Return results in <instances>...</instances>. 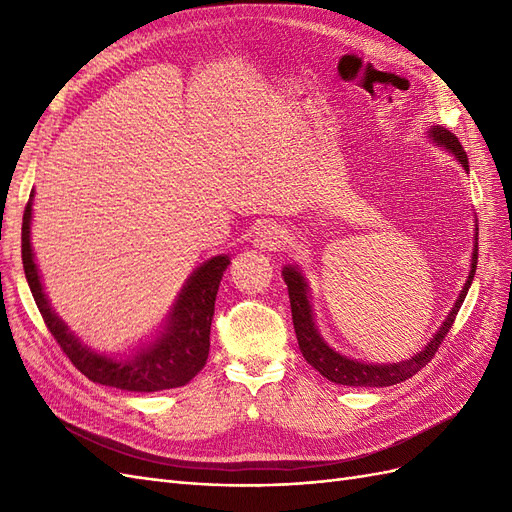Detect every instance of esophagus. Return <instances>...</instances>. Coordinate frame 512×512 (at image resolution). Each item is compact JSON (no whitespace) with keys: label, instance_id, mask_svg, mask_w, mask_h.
Returning a JSON list of instances; mask_svg holds the SVG:
<instances>
[{"label":"esophagus","instance_id":"esophagus-1","mask_svg":"<svg viewBox=\"0 0 512 512\" xmlns=\"http://www.w3.org/2000/svg\"><path fill=\"white\" fill-rule=\"evenodd\" d=\"M284 243H286V230L277 224L262 226L254 237V245L260 252H277Z\"/></svg>","mask_w":512,"mask_h":512}]
</instances>
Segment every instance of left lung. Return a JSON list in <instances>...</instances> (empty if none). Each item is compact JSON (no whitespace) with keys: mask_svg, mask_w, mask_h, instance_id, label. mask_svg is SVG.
<instances>
[{"mask_svg":"<svg viewBox=\"0 0 512 512\" xmlns=\"http://www.w3.org/2000/svg\"><path fill=\"white\" fill-rule=\"evenodd\" d=\"M427 136L438 147H444L448 153H451V156H455V160L468 173L470 170L468 156L453 132H448L442 126H431ZM476 262H478V224L474 228V250H472L468 280H466V284H463L453 309L448 312V316L440 324V329L433 333L427 346L423 350H418L414 356H410V359L399 361V363H382V365L350 359V356L337 352L335 348H331L327 342H324V337L320 335V331L316 327V320H314L312 292H309V284L305 280V275L301 273L299 265H286L282 275H284V282L288 286L294 333H297L299 348L305 356V361L316 371H320V374L327 380H331L335 384H344V386H393V384H399V382L412 378L416 371H421L433 359V354L438 352L448 329L453 327L459 307L472 286L474 273H476Z\"/></svg>","mask_w":512,"mask_h":512,"instance_id":"obj_1","label":"left lung"}]
</instances>
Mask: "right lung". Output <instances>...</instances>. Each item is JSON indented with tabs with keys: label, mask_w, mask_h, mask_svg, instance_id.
Segmentation results:
<instances>
[{
	"label": "right lung",
	"mask_w": 512,
	"mask_h": 512,
	"mask_svg": "<svg viewBox=\"0 0 512 512\" xmlns=\"http://www.w3.org/2000/svg\"><path fill=\"white\" fill-rule=\"evenodd\" d=\"M32 205L34 190L29 194V203L23 213V269L46 327L72 365L91 382L115 386L121 391L156 393L188 384L207 363L215 297H218V288L224 271L230 265V258L226 254L213 256L185 280L156 337H151L149 342L126 356L102 354L83 344L68 329V324L55 314L49 297H46L32 247Z\"/></svg>",
	"instance_id": "add662e5"
}]
</instances>
